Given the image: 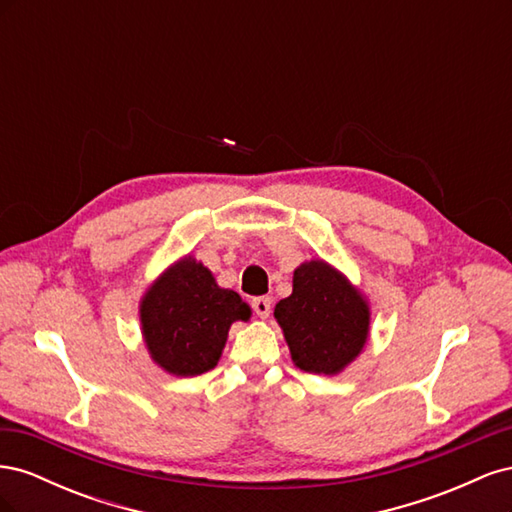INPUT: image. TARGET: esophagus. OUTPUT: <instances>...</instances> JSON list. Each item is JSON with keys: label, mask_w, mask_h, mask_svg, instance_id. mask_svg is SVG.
Returning a JSON list of instances; mask_svg holds the SVG:
<instances>
[{"label": "esophagus", "mask_w": 512, "mask_h": 512, "mask_svg": "<svg viewBox=\"0 0 512 512\" xmlns=\"http://www.w3.org/2000/svg\"><path fill=\"white\" fill-rule=\"evenodd\" d=\"M271 305H273V301L269 297H256V299H252V309H254V314L258 318H269Z\"/></svg>", "instance_id": "obj_1"}]
</instances>
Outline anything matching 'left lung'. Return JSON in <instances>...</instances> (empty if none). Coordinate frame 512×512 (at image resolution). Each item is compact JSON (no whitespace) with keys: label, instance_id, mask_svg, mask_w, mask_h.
Instances as JSON below:
<instances>
[{"label":"left lung","instance_id":"1","mask_svg":"<svg viewBox=\"0 0 512 512\" xmlns=\"http://www.w3.org/2000/svg\"><path fill=\"white\" fill-rule=\"evenodd\" d=\"M292 363L309 374L335 376L361 354L369 335V305L324 260L294 269L292 294L275 305Z\"/></svg>","mask_w":512,"mask_h":512}]
</instances>
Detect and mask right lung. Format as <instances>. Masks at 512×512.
<instances>
[{
    "instance_id": "right-lung-1",
    "label": "right lung",
    "mask_w": 512,
    "mask_h": 512,
    "mask_svg": "<svg viewBox=\"0 0 512 512\" xmlns=\"http://www.w3.org/2000/svg\"><path fill=\"white\" fill-rule=\"evenodd\" d=\"M252 309L235 290L220 288L192 256L168 267L141 301L143 337L151 359L173 376H200L218 365L230 324Z\"/></svg>"
}]
</instances>
